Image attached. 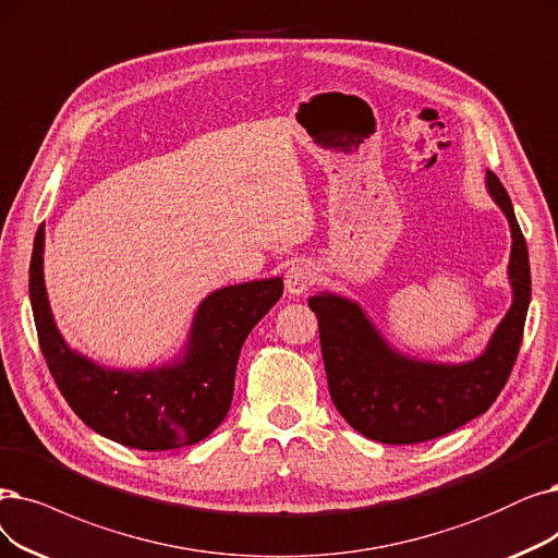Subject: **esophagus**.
Returning a JSON list of instances; mask_svg holds the SVG:
<instances>
[{
    "label": "esophagus",
    "mask_w": 558,
    "mask_h": 558,
    "mask_svg": "<svg viewBox=\"0 0 558 558\" xmlns=\"http://www.w3.org/2000/svg\"><path fill=\"white\" fill-rule=\"evenodd\" d=\"M318 279V272L316 267L311 263H298L293 267H288L286 272V293L293 295V298H300L304 295L311 286L316 283Z\"/></svg>",
    "instance_id": "obj_1"
}]
</instances>
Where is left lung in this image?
Returning <instances> with one entry per match:
<instances>
[{
    "label": "left lung",
    "instance_id": "8db88e82",
    "mask_svg": "<svg viewBox=\"0 0 558 558\" xmlns=\"http://www.w3.org/2000/svg\"><path fill=\"white\" fill-rule=\"evenodd\" d=\"M485 190L510 227L512 302L474 360H418L391 345L360 302L329 291L308 300L333 405L368 439L418 444L447 435L493 405L508 380L531 302L529 252L510 196L493 171L485 173Z\"/></svg>",
    "mask_w": 558,
    "mask_h": 558
}]
</instances>
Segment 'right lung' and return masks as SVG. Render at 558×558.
Segmentation results:
<instances>
[{
	"label": "right lung",
	"mask_w": 558,
	"mask_h": 558,
	"mask_svg": "<svg viewBox=\"0 0 558 558\" xmlns=\"http://www.w3.org/2000/svg\"><path fill=\"white\" fill-rule=\"evenodd\" d=\"M46 225L34 240L29 300L43 356L73 412L98 435L142 451H171L208 437L225 421L244 339L270 311L283 279L217 288L196 306L183 348L148 368H114L65 343L43 275Z\"/></svg>",
	"instance_id": "right-lung-1"
}]
</instances>
